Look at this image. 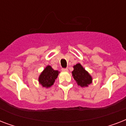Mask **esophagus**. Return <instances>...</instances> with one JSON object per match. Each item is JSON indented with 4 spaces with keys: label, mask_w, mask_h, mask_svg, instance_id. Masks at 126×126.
Instances as JSON below:
<instances>
[{
    "label": "esophagus",
    "mask_w": 126,
    "mask_h": 126,
    "mask_svg": "<svg viewBox=\"0 0 126 126\" xmlns=\"http://www.w3.org/2000/svg\"><path fill=\"white\" fill-rule=\"evenodd\" d=\"M61 70H62V71H63V72H67V71H68V69H67V68H63Z\"/></svg>",
    "instance_id": "1"
}]
</instances>
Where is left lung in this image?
<instances>
[{
  "label": "left lung",
  "mask_w": 126,
  "mask_h": 126,
  "mask_svg": "<svg viewBox=\"0 0 126 126\" xmlns=\"http://www.w3.org/2000/svg\"><path fill=\"white\" fill-rule=\"evenodd\" d=\"M74 70L72 72L73 77L79 86L81 87H88L92 82V76L84 69L80 63L74 65Z\"/></svg>",
  "instance_id": "8db88e82"
}]
</instances>
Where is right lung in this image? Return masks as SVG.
I'll list each match as a JSON object with an SVG mask.
<instances>
[{
	"mask_svg": "<svg viewBox=\"0 0 126 126\" xmlns=\"http://www.w3.org/2000/svg\"><path fill=\"white\" fill-rule=\"evenodd\" d=\"M59 73V71L53 70L51 66L47 65L39 76L38 82L44 88H49L53 84Z\"/></svg>",
	"mask_w": 126,
	"mask_h": 126,
	"instance_id": "obj_1",
	"label": "right lung"
}]
</instances>
